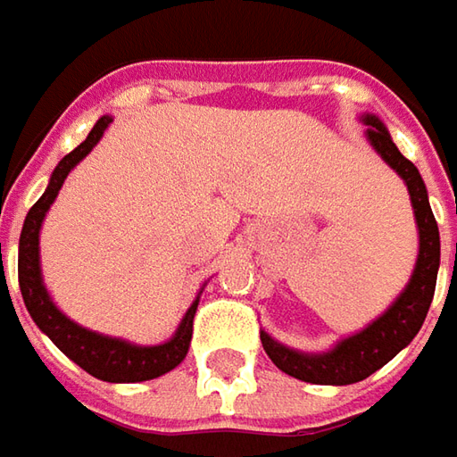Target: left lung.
I'll list each match as a JSON object with an SVG mask.
<instances>
[{
	"label": "left lung",
	"mask_w": 457,
	"mask_h": 457,
	"mask_svg": "<svg viewBox=\"0 0 457 457\" xmlns=\"http://www.w3.org/2000/svg\"><path fill=\"white\" fill-rule=\"evenodd\" d=\"M361 121L366 124V142L407 185L420 249H417L412 277L404 285V290L396 295L395 303L377 320L361 328L359 333L341 338L333 348L320 353H307L274 341L267 330H262V345L274 366L307 384H328V386L356 384L371 377L384 363H389L402 348H407L428 318L437 270H440V231H437V220L432 216L428 187L420 170L396 150L392 134L378 116L361 114Z\"/></svg>",
	"instance_id": "obj_1"
}]
</instances>
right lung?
Returning <instances> with one entry per match:
<instances>
[{"mask_svg": "<svg viewBox=\"0 0 457 457\" xmlns=\"http://www.w3.org/2000/svg\"><path fill=\"white\" fill-rule=\"evenodd\" d=\"M114 119L101 116L88 137L80 142L73 152L62 157L58 167L50 175V183L27 213L22 234H20V256H17V274H20V290L25 300L27 312L32 315L35 325L43 330L50 341L61 348L62 353L73 363H79L83 371L101 381L112 384H137V381H150L172 371L180 366L187 356L190 338H193V318L201 303V292L193 300V305L185 310L183 320L175 328V333L165 343L157 345H139V343L116 338V336H104L96 330H88L76 320H71L61 307L53 303L50 292L43 282V267H40V228L50 211L53 201L58 198V190L71 175V170L79 165L86 154L101 142L104 132L109 129Z\"/></svg>", "mask_w": 457, "mask_h": 457, "instance_id": "obj_1", "label": "right lung"}]
</instances>
